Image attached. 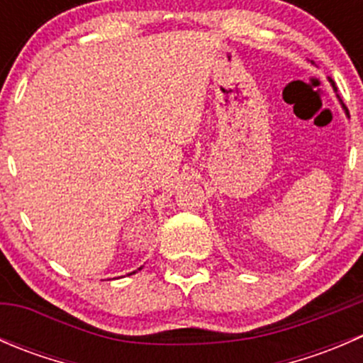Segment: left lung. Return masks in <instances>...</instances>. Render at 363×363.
Returning a JSON list of instances; mask_svg holds the SVG:
<instances>
[{"label":"left lung","mask_w":363,"mask_h":363,"mask_svg":"<svg viewBox=\"0 0 363 363\" xmlns=\"http://www.w3.org/2000/svg\"><path fill=\"white\" fill-rule=\"evenodd\" d=\"M332 86H334V84H332ZM342 107H344V105H342ZM344 108H346V107H344ZM347 112V111H346Z\"/></svg>","instance_id":"8db88e82"}]
</instances>
